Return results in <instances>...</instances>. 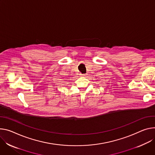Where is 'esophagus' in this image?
Masks as SVG:
<instances>
[{"instance_id":"obj_1","label":"esophagus","mask_w":155,"mask_h":155,"mask_svg":"<svg viewBox=\"0 0 155 155\" xmlns=\"http://www.w3.org/2000/svg\"><path fill=\"white\" fill-rule=\"evenodd\" d=\"M81 75H82L83 77H86V76H87V75H86V74H82Z\"/></svg>"}]
</instances>
